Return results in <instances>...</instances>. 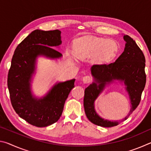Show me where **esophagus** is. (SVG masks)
<instances>
[{
    "label": "esophagus",
    "mask_w": 151,
    "mask_h": 151,
    "mask_svg": "<svg viewBox=\"0 0 151 151\" xmlns=\"http://www.w3.org/2000/svg\"><path fill=\"white\" fill-rule=\"evenodd\" d=\"M91 78L89 76H85L83 77V81L84 83H89L91 82Z\"/></svg>",
    "instance_id": "esophagus-1"
}]
</instances>
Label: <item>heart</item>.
<instances>
[{
	"label": "heart",
	"mask_w": 151,
	"mask_h": 151,
	"mask_svg": "<svg viewBox=\"0 0 151 151\" xmlns=\"http://www.w3.org/2000/svg\"><path fill=\"white\" fill-rule=\"evenodd\" d=\"M73 50L75 55L80 59L92 57L94 63L103 64L110 62L116 57L119 45L114 40L86 36L76 40Z\"/></svg>",
	"instance_id": "obj_1"
}]
</instances>
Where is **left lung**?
<instances>
[{"mask_svg":"<svg viewBox=\"0 0 151 151\" xmlns=\"http://www.w3.org/2000/svg\"><path fill=\"white\" fill-rule=\"evenodd\" d=\"M123 39L126 42L124 51L115 62L91 67L94 81L85 88L84 108L88 119L98 126L112 127L121 122L104 119L96 112L94 102L106 86L116 80L124 83L132 104L129 113L122 120L124 121L139 104L146 84L145 58L142 51L129 36L124 35Z\"/></svg>","mask_w":151,"mask_h":151,"instance_id":"1","label":"left lung"}]
</instances>
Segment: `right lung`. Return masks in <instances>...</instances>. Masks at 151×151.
<instances>
[{
	"mask_svg": "<svg viewBox=\"0 0 151 151\" xmlns=\"http://www.w3.org/2000/svg\"><path fill=\"white\" fill-rule=\"evenodd\" d=\"M58 30H35L14 52L8 75V88L12 107L20 118L37 127L55 123L63 113L65 101L75 87V79L55 84L44 96L38 98L31 90L32 76L39 57L58 59L62 54L53 47L62 43Z\"/></svg>",
	"mask_w": 151,
	"mask_h": 151,
	"instance_id": "right-lung-1",
	"label": "right lung"
}]
</instances>
